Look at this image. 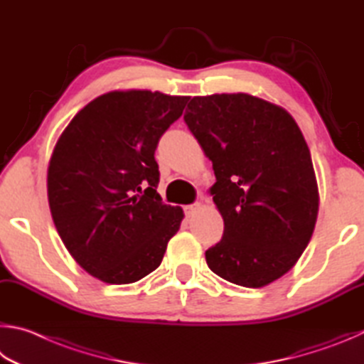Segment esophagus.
<instances>
[{
	"instance_id": "esophagus-1",
	"label": "esophagus",
	"mask_w": 364,
	"mask_h": 364,
	"mask_svg": "<svg viewBox=\"0 0 364 364\" xmlns=\"http://www.w3.org/2000/svg\"><path fill=\"white\" fill-rule=\"evenodd\" d=\"M201 209V205L200 203H195V205H188V206H186L183 208V211H186V214H187V218H193V215L198 213Z\"/></svg>"
}]
</instances>
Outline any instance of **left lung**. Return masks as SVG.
Wrapping results in <instances>:
<instances>
[{
  "mask_svg": "<svg viewBox=\"0 0 364 364\" xmlns=\"http://www.w3.org/2000/svg\"><path fill=\"white\" fill-rule=\"evenodd\" d=\"M183 119L213 161L209 192L224 219L208 267L264 288L296 265L315 230L320 195L302 131L283 107L245 92L193 97Z\"/></svg>",
  "mask_w": 364,
  "mask_h": 364,
  "instance_id": "left-lung-1",
  "label": "left lung"
}]
</instances>
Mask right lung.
Here are the masks:
<instances>
[{
    "label": "right lung",
    "mask_w": 364,
    "mask_h": 364,
    "mask_svg": "<svg viewBox=\"0 0 364 364\" xmlns=\"http://www.w3.org/2000/svg\"><path fill=\"white\" fill-rule=\"evenodd\" d=\"M187 95L146 89L102 94L60 134L48 168V200L63 245L82 270L129 284L156 270L181 228L163 205L155 150Z\"/></svg>",
    "instance_id": "add662e5"
}]
</instances>
